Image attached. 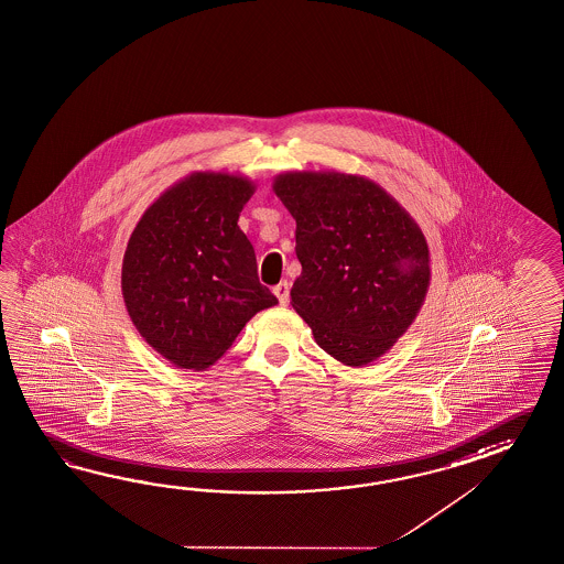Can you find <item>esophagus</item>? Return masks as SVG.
Here are the masks:
<instances>
[{
    "label": "esophagus",
    "mask_w": 564,
    "mask_h": 564,
    "mask_svg": "<svg viewBox=\"0 0 564 564\" xmlns=\"http://www.w3.org/2000/svg\"><path fill=\"white\" fill-rule=\"evenodd\" d=\"M273 293L276 295V300L281 305H288L289 303V283L288 281H281L279 285L273 288Z\"/></svg>",
    "instance_id": "34e87169"
}]
</instances>
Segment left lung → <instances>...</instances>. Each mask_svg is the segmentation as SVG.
<instances>
[{
    "instance_id": "8db88e82",
    "label": "left lung",
    "mask_w": 564,
    "mask_h": 564,
    "mask_svg": "<svg viewBox=\"0 0 564 564\" xmlns=\"http://www.w3.org/2000/svg\"><path fill=\"white\" fill-rule=\"evenodd\" d=\"M273 192L297 224L302 275L291 288L293 310L346 367L383 357L426 300L430 250L420 226L360 175L288 171Z\"/></svg>"
}]
</instances>
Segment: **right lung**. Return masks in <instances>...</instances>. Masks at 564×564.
Here are the masks:
<instances>
[{
    "mask_svg": "<svg viewBox=\"0 0 564 564\" xmlns=\"http://www.w3.org/2000/svg\"><path fill=\"white\" fill-rule=\"evenodd\" d=\"M254 181L195 171L161 193L126 247L122 295L140 336L180 369L206 371L248 319L276 305L240 230Z\"/></svg>",
    "mask_w": 564,
    "mask_h": 564,
    "instance_id": "right-lung-1",
    "label": "right lung"
}]
</instances>
